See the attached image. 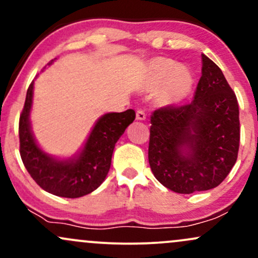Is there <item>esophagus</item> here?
Segmentation results:
<instances>
[{"label": "esophagus", "instance_id": "obj_1", "mask_svg": "<svg viewBox=\"0 0 258 258\" xmlns=\"http://www.w3.org/2000/svg\"><path fill=\"white\" fill-rule=\"evenodd\" d=\"M136 119H137V120H146L147 119L146 112H144L143 110H137V112H136Z\"/></svg>", "mask_w": 258, "mask_h": 258}]
</instances>
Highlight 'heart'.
I'll return each mask as SVG.
<instances>
[{"instance_id": "obj_1", "label": "heart", "mask_w": 258, "mask_h": 258, "mask_svg": "<svg viewBox=\"0 0 258 258\" xmlns=\"http://www.w3.org/2000/svg\"><path fill=\"white\" fill-rule=\"evenodd\" d=\"M194 79L185 67H176L171 59L158 58L152 61L148 70L147 87L149 90L161 88L165 102L177 103L186 98L193 88Z\"/></svg>"}]
</instances>
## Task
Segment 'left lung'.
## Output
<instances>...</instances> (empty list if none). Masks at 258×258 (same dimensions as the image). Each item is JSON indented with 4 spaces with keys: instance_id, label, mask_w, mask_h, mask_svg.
Returning a JSON list of instances; mask_svg holds the SVG:
<instances>
[{
    "instance_id": "obj_1",
    "label": "left lung",
    "mask_w": 258,
    "mask_h": 258,
    "mask_svg": "<svg viewBox=\"0 0 258 258\" xmlns=\"http://www.w3.org/2000/svg\"><path fill=\"white\" fill-rule=\"evenodd\" d=\"M193 102L164 106L150 117L148 158L155 178L179 194L223 182L238 158L239 105L223 73L205 54Z\"/></svg>"
}]
</instances>
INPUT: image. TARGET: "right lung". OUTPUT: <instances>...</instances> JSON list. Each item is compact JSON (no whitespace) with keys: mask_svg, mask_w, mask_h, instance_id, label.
I'll use <instances>...</instances> for the list:
<instances>
[{"mask_svg":"<svg viewBox=\"0 0 258 258\" xmlns=\"http://www.w3.org/2000/svg\"><path fill=\"white\" fill-rule=\"evenodd\" d=\"M32 94L34 81L26 92L25 104L19 119V152L32 179L43 190L61 198L74 199L96 190L109 172L115 144L135 120V110L128 109L103 115L96 122L78 156L57 160L42 152L31 132Z\"/></svg>","mask_w":258,"mask_h":258,"instance_id":"add662e5","label":"right lung"}]
</instances>
